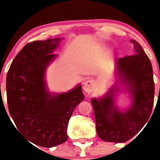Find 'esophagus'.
Instances as JSON below:
<instances>
[{
	"label": "esophagus",
	"instance_id": "obj_1",
	"mask_svg": "<svg viewBox=\"0 0 160 160\" xmlns=\"http://www.w3.org/2000/svg\"><path fill=\"white\" fill-rule=\"evenodd\" d=\"M94 82L91 79H89L87 80L86 82L84 83V86H83V89L87 93H91L94 90Z\"/></svg>",
	"mask_w": 160,
	"mask_h": 160
}]
</instances>
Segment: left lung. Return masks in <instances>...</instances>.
I'll return each instance as SVG.
<instances>
[{
  "label": "left lung",
  "mask_w": 160,
  "mask_h": 160,
  "mask_svg": "<svg viewBox=\"0 0 160 160\" xmlns=\"http://www.w3.org/2000/svg\"><path fill=\"white\" fill-rule=\"evenodd\" d=\"M131 42L135 53L116 60L115 87L103 98L91 99L98 135L107 142H124L131 139L148 122L153 107L155 84L152 63L139 43L135 40ZM118 84L132 99L129 108L124 111L114 104V97L120 92Z\"/></svg>",
  "instance_id": "8db88e82"
}]
</instances>
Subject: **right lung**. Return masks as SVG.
<instances>
[{
  "instance_id": "right-lung-1",
  "label": "right lung",
  "mask_w": 160,
  "mask_h": 160,
  "mask_svg": "<svg viewBox=\"0 0 160 160\" xmlns=\"http://www.w3.org/2000/svg\"><path fill=\"white\" fill-rule=\"evenodd\" d=\"M62 38L26 44L12 61L6 78L8 111L18 131L29 142L52 148L67 140V126L74 108L84 99L82 86L51 94L45 80L47 66Z\"/></svg>"
}]
</instances>
